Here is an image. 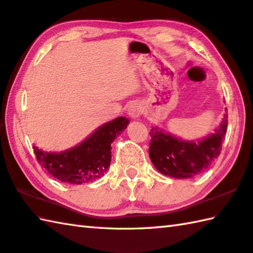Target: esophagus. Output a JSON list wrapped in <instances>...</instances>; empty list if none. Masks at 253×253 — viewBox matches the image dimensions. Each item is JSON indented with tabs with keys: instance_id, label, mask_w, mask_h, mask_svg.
Listing matches in <instances>:
<instances>
[{
	"instance_id": "34e87169",
	"label": "esophagus",
	"mask_w": 253,
	"mask_h": 253,
	"mask_svg": "<svg viewBox=\"0 0 253 253\" xmlns=\"http://www.w3.org/2000/svg\"><path fill=\"white\" fill-rule=\"evenodd\" d=\"M127 112H128V115H129L131 118H138L142 114L143 108L139 103H131L130 105L128 106Z\"/></svg>"
}]
</instances>
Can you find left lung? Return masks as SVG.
<instances>
[{
    "label": "left lung",
    "mask_w": 253,
    "mask_h": 253,
    "mask_svg": "<svg viewBox=\"0 0 253 253\" xmlns=\"http://www.w3.org/2000/svg\"><path fill=\"white\" fill-rule=\"evenodd\" d=\"M228 125V114L218 128L197 140H183L165 132L158 126L150 131L149 156L160 173L174 179H191L205 172L218 158Z\"/></svg>",
    "instance_id": "8db88e82"
}]
</instances>
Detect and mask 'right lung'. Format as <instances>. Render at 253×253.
<instances>
[{
    "label": "right lung",
    "mask_w": 253,
    "mask_h": 253,
    "mask_svg": "<svg viewBox=\"0 0 253 253\" xmlns=\"http://www.w3.org/2000/svg\"><path fill=\"white\" fill-rule=\"evenodd\" d=\"M128 124V118L117 117L98 127L85 140L70 149L48 152L34 146V152L39 165L59 181L77 185L95 181L110 168L112 142Z\"/></svg>",
    "instance_id": "add662e5"
}]
</instances>
